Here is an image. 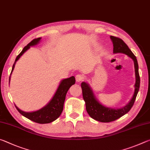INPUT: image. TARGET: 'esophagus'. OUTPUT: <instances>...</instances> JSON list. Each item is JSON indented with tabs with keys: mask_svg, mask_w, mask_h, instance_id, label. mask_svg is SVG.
Masks as SVG:
<instances>
[{
	"mask_svg": "<svg viewBox=\"0 0 150 150\" xmlns=\"http://www.w3.org/2000/svg\"><path fill=\"white\" fill-rule=\"evenodd\" d=\"M75 79L77 82H81L84 79V76L81 74H77L75 76Z\"/></svg>",
	"mask_w": 150,
	"mask_h": 150,
	"instance_id": "esophagus-1",
	"label": "esophagus"
}]
</instances>
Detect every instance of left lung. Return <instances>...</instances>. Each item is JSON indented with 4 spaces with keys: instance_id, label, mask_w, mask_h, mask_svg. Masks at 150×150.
Masks as SVG:
<instances>
[{
    "instance_id": "1",
    "label": "left lung",
    "mask_w": 150,
    "mask_h": 150,
    "mask_svg": "<svg viewBox=\"0 0 150 150\" xmlns=\"http://www.w3.org/2000/svg\"><path fill=\"white\" fill-rule=\"evenodd\" d=\"M110 38L113 44L114 54H118V53L124 54L134 61L136 75V83L134 85L135 89L132 97L129 103L126 104V105L120 108H112L106 107L98 102L94 95L90 85L87 83L82 82L81 88L83 91V97L86 105V110L91 118L101 122H110L115 121L128 113L135 102L136 96L139 91V84H140L138 64L136 57L122 40L112 35H110Z\"/></svg>"
}]
</instances>
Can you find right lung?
<instances>
[{"instance_id":"right-lung-1","label":"right lung","mask_w":150,"mask_h":150,"mask_svg":"<svg viewBox=\"0 0 150 150\" xmlns=\"http://www.w3.org/2000/svg\"><path fill=\"white\" fill-rule=\"evenodd\" d=\"M41 38H38L33 40L31 42H30L26 46L24 47L20 54L16 57V59H15L14 63L12 66V71L11 73V75L12 74V71L14 69L15 64L18 60L20 59V57L23 55L26 51L30 49L31 46H34V45H37L39 44V42L41 40ZM10 80H11V76L9 77V83ZM75 83V78L74 76H71L69 78L64 79L61 81L59 86L57 88L56 91L54 94V96H53L52 99L44 107L40 108V110H38L34 112H24L23 110H20L17 106H16L18 111L21 114L22 116L24 117L28 118L29 120H32L33 122H35L36 123L39 124H47L50 123L54 121L59 117L62 114L63 109V105H64V102L65 100L66 94H67L68 90L69 88L71 87Z\"/></svg>"}]
</instances>
